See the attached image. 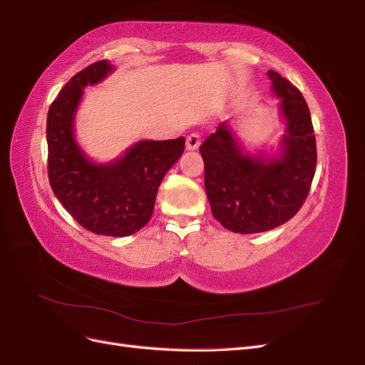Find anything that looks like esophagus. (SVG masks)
<instances>
[{"mask_svg":"<svg viewBox=\"0 0 365 365\" xmlns=\"http://www.w3.org/2000/svg\"><path fill=\"white\" fill-rule=\"evenodd\" d=\"M201 145V135L200 134H190L185 140L187 150H196Z\"/></svg>","mask_w":365,"mask_h":365,"instance_id":"esophagus-1","label":"esophagus"}]
</instances>
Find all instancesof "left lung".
Segmentation results:
<instances>
[{
	"mask_svg": "<svg viewBox=\"0 0 365 365\" xmlns=\"http://www.w3.org/2000/svg\"><path fill=\"white\" fill-rule=\"evenodd\" d=\"M268 76L286 120L280 157L247 155L228 121L200 148L212 213L235 233H262L288 222L304 204L315 175L317 145L304 97L279 73L269 70Z\"/></svg>",
	"mask_w": 365,
	"mask_h": 365,
	"instance_id": "left-lung-1",
	"label": "left lung"
}]
</instances>
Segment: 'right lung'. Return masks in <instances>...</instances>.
Instances as JSON below:
<instances>
[{
	"label": "right lung",
	"mask_w": 365,
	"mask_h": 365,
	"mask_svg": "<svg viewBox=\"0 0 365 365\" xmlns=\"http://www.w3.org/2000/svg\"><path fill=\"white\" fill-rule=\"evenodd\" d=\"M114 68L98 61L74 74L47 115L48 181L63 208L96 235L123 237L145 227L153 213L158 187L184 152L185 138L143 140L108 164L86 158L74 140V114L83 88Z\"/></svg>",
	"instance_id": "right-lung-1"
}]
</instances>
